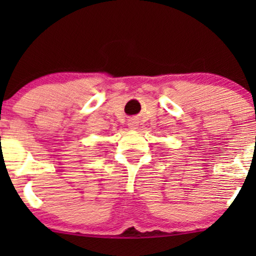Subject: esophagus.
<instances>
[{
    "label": "esophagus",
    "mask_w": 256,
    "mask_h": 256,
    "mask_svg": "<svg viewBox=\"0 0 256 256\" xmlns=\"http://www.w3.org/2000/svg\"><path fill=\"white\" fill-rule=\"evenodd\" d=\"M128 126H129V128H130V129H138V122L132 118V120H129Z\"/></svg>",
    "instance_id": "obj_1"
}]
</instances>
